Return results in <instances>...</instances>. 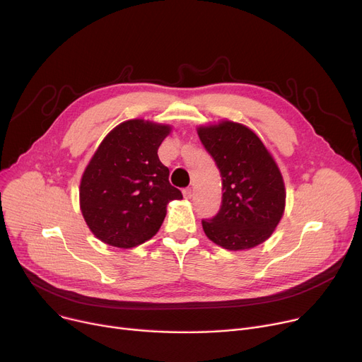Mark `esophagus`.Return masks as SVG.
<instances>
[{
	"label": "esophagus",
	"instance_id": "esophagus-1",
	"mask_svg": "<svg viewBox=\"0 0 362 362\" xmlns=\"http://www.w3.org/2000/svg\"><path fill=\"white\" fill-rule=\"evenodd\" d=\"M183 197H185V199H191L192 197H194V191L191 187H187V189H185L183 191Z\"/></svg>",
	"mask_w": 362,
	"mask_h": 362
}]
</instances>
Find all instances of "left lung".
Returning a JSON list of instances; mask_svg holds the SVG:
<instances>
[{
    "instance_id": "1",
    "label": "left lung",
    "mask_w": 362,
    "mask_h": 362,
    "mask_svg": "<svg viewBox=\"0 0 362 362\" xmlns=\"http://www.w3.org/2000/svg\"><path fill=\"white\" fill-rule=\"evenodd\" d=\"M197 130L223 180L220 211L202 220V229L224 250L255 248L273 235L284 213L286 189L280 168L248 126L221 120Z\"/></svg>"
}]
</instances>
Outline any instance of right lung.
<instances>
[{
  "label": "right lung",
  "mask_w": 362,
  "mask_h": 362,
  "mask_svg": "<svg viewBox=\"0 0 362 362\" xmlns=\"http://www.w3.org/2000/svg\"><path fill=\"white\" fill-rule=\"evenodd\" d=\"M171 126L133 119L114 127L88 163L79 204L89 230L116 248H135L160 230L167 204L182 199L158 148Z\"/></svg>",
  "instance_id": "add662e5"
}]
</instances>
